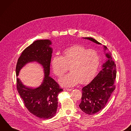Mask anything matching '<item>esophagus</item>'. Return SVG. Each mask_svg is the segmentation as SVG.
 <instances>
[{"instance_id": "34e87169", "label": "esophagus", "mask_w": 131, "mask_h": 131, "mask_svg": "<svg viewBox=\"0 0 131 131\" xmlns=\"http://www.w3.org/2000/svg\"><path fill=\"white\" fill-rule=\"evenodd\" d=\"M64 91H67V92H70L72 91V89H64Z\"/></svg>"}]
</instances>
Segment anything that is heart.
<instances>
[{
	"label": "heart",
	"instance_id": "1",
	"mask_svg": "<svg viewBox=\"0 0 131 131\" xmlns=\"http://www.w3.org/2000/svg\"><path fill=\"white\" fill-rule=\"evenodd\" d=\"M100 62L98 53L94 49H88L80 45H74L66 48L63 56H54L51 65L54 74L62 76L68 70L70 73L59 80L61 86L70 88L80 82L85 84L95 76Z\"/></svg>",
	"mask_w": 131,
	"mask_h": 131
}]
</instances>
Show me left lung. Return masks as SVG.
<instances>
[{
  "instance_id": "left-lung-1",
  "label": "left lung",
  "mask_w": 131,
  "mask_h": 131,
  "mask_svg": "<svg viewBox=\"0 0 131 131\" xmlns=\"http://www.w3.org/2000/svg\"><path fill=\"white\" fill-rule=\"evenodd\" d=\"M83 38L101 45L93 38ZM103 46L105 51L108 50L106 46ZM105 55L107 59L101 66L102 70L90 83L83 87L82 90V100L79 107L86 114H94L103 110L115 90L114 84L117 73L116 66L110 52L105 53Z\"/></svg>"
}]
</instances>
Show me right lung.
<instances>
[{
  "label": "right lung",
  "mask_w": 131,
  "mask_h": 131,
  "mask_svg": "<svg viewBox=\"0 0 131 131\" xmlns=\"http://www.w3.org/2000/svg\"><path fill=\"white\" fill-rule=\"evenodd\" d=\"M49 39L37 40L26 48L19 58L16 66L17 88L24 105L32 114L42 119H49L56 115L58 96L63 91L59 85L49 76L52 53ZM36 62L43 68L45 77L41 85L33 89L24 85L17 78L21 68L26 64Z\"/></svg>",
  "instance_id": "right-lung-1"
}]
</instances>
